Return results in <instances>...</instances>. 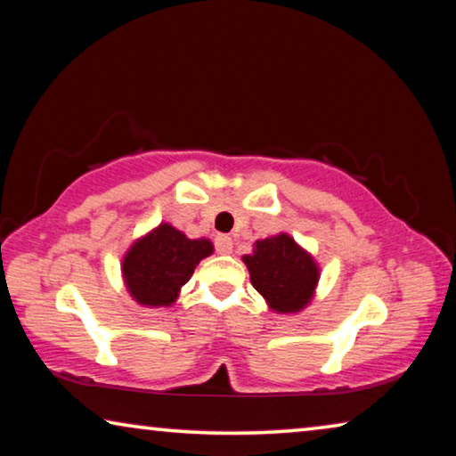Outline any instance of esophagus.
Here are the masks:
<instances>
[{"label": "esophagus", "instance_id": "1", "mask_svg": "<svg viewBox=\"0 0 456 456\" xmlns=\"http://www.w3.org/2000/svg\"><path fill=\"white\" fill-rule=\"evenodd\" d=\"M215 247H217V251L223 253H231L233 251V239H231L229 235H217V239H215Z\"/></svg>", "mask_w": 456, "mask_h": 456}]
</instances>
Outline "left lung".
I'll return each mask as SVG.
<instances>
[{
  "instance_id": "8db88e82",
  "label": "left lung",
  "mask_w": 456,
  "mask_h": 456,
  "mask_svg": "<svg viewBox=\"0 0 456 456\" xmlns=\"http://www.w3.org/2000/svg\"><path fill=\"white\" fill-rule=\"evenodd\" d=\"M251 283L269 307L280 314H296L312 302L320 267L289 235L280 233L256 243L251 256H243Z\"/></svg>"
}]
</instances>
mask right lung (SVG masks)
Returning a JSON list of instances; mask_svg holds the SVG:
<instances>
[{
    "label": "right lung",
    "mask_w": 456,
    "mask_h": 456,
    "mask_svg": "<svg viewBox=\"0 0 456 456\" xmlns=\"http://www.w3.org/2000/svg\"><path fill=\"white\" fill-rule=\"evenodd\" d=\"M213 253L209 239H189L168 223L134 241L122 259L125 283L138 304L171 305L200 259Z\"/></svg>",
    "instance_id": "obj_1"
}]
</instances>
